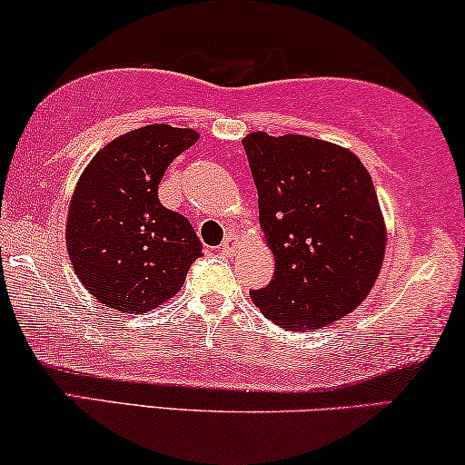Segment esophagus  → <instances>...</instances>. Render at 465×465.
Masks as SVG:
<instances>
[{
	"mask_svg": "<svg viewBox=\"0 0 465 465\" xmlns=\"http://www.w3.org/2000/svg\"><path fill=\"white\" fill-rule=\"evenodd\" d=\"M237 247H239V239L234 237V234H228V237L222 241V245H220V252L224 253V256H234V252H237Z\"/></svg>",
	"mask_w": 465,
	"mask_h": 465,
	"instance_id": "34e87169",
	"label": "esophagus"
}]
</instances>
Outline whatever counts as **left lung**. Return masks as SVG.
<instances>
[{"label": "left lung", "mask_w": 465, "mask_h": 465, "mask_svg": "<svg viewBox=\"0 0 465 465\" xmlns=\"http://www.w3.org/2000/svg\"><path fill=\"white\" fill-rule=\"evenodd\" d=\"M258 188L260 228L275 272L252 290L285 330H317L351 313L377 282L385 224L372 177L353 152L304 135L243 139Z\"/></svg>", "instance_id": "8db88e82"}]
</instances>
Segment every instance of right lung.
<instances>
[{"label":"right lung","mask_w":465,"mask_h":465,"mask_svg":"<svg viewBox=\"0 0 465 465\" xmlns=\"http://www.w3.org/2000/svg\"><path fill=\"white\" fill-rule=\"evenodd\" d=\"M199 133L148 124L97 152L69 203L65 241L82 285L104 307L148 313L177 294L203 245L158 201L164 171Z\"/></svg>","instance_id":"obj_1"}]
</instances>
